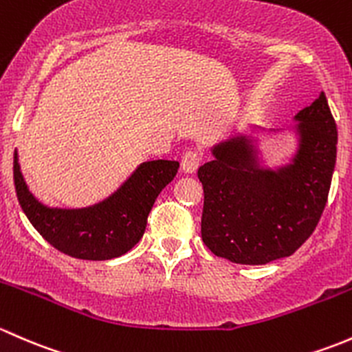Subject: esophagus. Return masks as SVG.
Here are the masks:
<instances>
[{"mask_svg":"<svg viewBox=\"0 0 352 352\" xmlns=\"http://www.w3.org/2000/svg\"><path fill=\"white\" fill-rule=\"evenodd\" d=\"M201 162V154L198 151H186L183 155H181V171L188 173V175H193L198 169Z\"/></svg>","mask_w":352,"mask_h":352,"instance_id":"1","label":"esophagus"}]
</instances>
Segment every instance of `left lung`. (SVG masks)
<instances>
[{
    "label": "left lung",
    "mask_w": 352,
    "mask_h": 352,
    "mask_svg": "<svg viewBox=\"0 0 352 352\" xmlns=\"http://www.w3.org/2000/svg\"><path fill=\"white\" fill-rule=\"evenodd\" d=\"M300 149L293 164L263 169L245 137L213 147L198 169L203 184L201 239L219 257L266 264L292 256L317 227L338 154V126L320 91L296 115Z\"/></svg>",
    "instance_id": "1"
}]
</instances>
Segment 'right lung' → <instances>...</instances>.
<instances>
[{
  "instance_id": "1",
  "label": "right lung",
  "mask_w": 352,
  "mask_h": 352,
  "mask_svg": "<svg viewBox=\"0 0 352 352\" xmlns=\"http://www.w3.org/2000/svg\"><path fill=\"white\" fill-rule=\"evenodd\" d=\"M177 168V161L144 162L117 193L81 210L47 208L35 200L20 173L16 152L13 179L21 210L50 245L78 259L104 261L125 254L140 241L155 198Z\"/></svg>"
}]
</instances>
